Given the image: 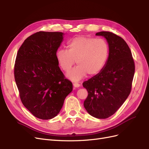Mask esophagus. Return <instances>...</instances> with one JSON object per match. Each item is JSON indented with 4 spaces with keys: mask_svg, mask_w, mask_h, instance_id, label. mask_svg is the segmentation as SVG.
I'll list each match as a JSON object with an SVG mask.
<instances>
[{
    "mask_svg": "<svg viewBox=\"0 0 149 149\" xmlns=\"http://www.w3.org/2000/svg\"><path fill=\"white\" fill-rule=\"evenodd\" d=\"M73 86L74 88H79L80 86V84L78 83H73Z\"/></svg>",
    "mask_w": 149,
    "mask_h": 149,
    "instance_id": "obj_1",
    "label": "esophagus"
}]
</instances>
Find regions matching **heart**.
Instances as JSON below:
<instances>
[{"instance_id": "b5f03b06", "label": "heart", "mask_w": 149, "mask_h": 149, "mask_svg": "<svg viewBox=\"0 0 149 149\" xmlns=\"http://www.w3.org/2000/svg\"><path fill=\"white\" fill-rule=\"evenodd\" d=\"M67 50L60 49L56 52L58 65L65 72L74 68L66 74L72 81L76 82L89 76L98 74L104 69L109 55V47L106 40L86 36H79L67 43Z\"/></svg>"}]
</instances>
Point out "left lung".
<instances>
[{
    "instance_id": "1",
    "label": "left lung",
    "mask_w": 149,
    "mask_h": 149,
    "mask_svg": "<svg viewBox=\"0 0 149 149\" xmlns=\"http://www.w3.org/2000/svg\"><path fill=\"white\" fill-rule=\"evenodd\" d=\"M96 35L106 39L109 55L101 73L83 83L88 93L84 107L94 118L106 119L113 115L128 97L135 65L132 53L124 39L109 31H100Z\"/></svg>"
}]
</instances>
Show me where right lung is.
I'll return each mask as SVG.
<instances>
[{
  "instance_id": "1",
  "label": "right lung",
  "mask_w": 149,
  "mask_h": 149,
  "mask_svg": "<svg viewBox=\"0 0 149 149\" xmlns=\"http://www.w3.org/2000/svg\"><path fill=\"white\" fill-rule=\"evenodd\" d=\"M64 35L38 31L25 40L17 55L14 76L20 100L40 119L56 116L73 90L72 83L65 78L55 56Z\"/></svg>"
}]
</instances>
